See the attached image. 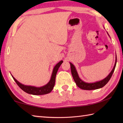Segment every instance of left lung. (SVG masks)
<instances>
[{"instance_id":"obj_1","label":"left lung","mask_w":123,"mask_h":123,"mask_svg":"<svg viewBox=\"0 0 123 123\" xmlns=\"http://www.w3.org/2000/svg\"><path fill=\"white\" fill-rule=\"evenodd\" d=\"M116 63H117V56H116L115 64H114V67L109 75H108L106 78L103 79V80L100 81H98V82H94V83H86L82 81L80 78H79L78 73L76 72V70L75 69V68L74 66L72 63H70V68H71V73H72L73 78L74 81L75 82L77 86H78L79 88H80L81 89H85V90H93V89H97L102 88V87H104L108 82L109 81V80H110V79H111L112 74H113V72L114 71V69H115Z\"/></svg>"}]
</instances>
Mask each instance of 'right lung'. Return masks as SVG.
<instances>
[{"label": "right lung", "mask_w": 123, "mask_h": 123, "mask_svg": "<svg viewBox=\"0 0 123 123\" xmlns=\"http://www.w3.org/2000/svg\"><path fill=\"white\" fill-rule=\"evenodd\" d=\"M62 62H63V61H61L55 66V67L54 68L53 73H52L51 79L50 80V81L46 85L41 87H36L30 86H25V85L20 84V83L18 82L17 80H16V79H15V78H13L12 76V78H13V80L15 81L16 84L18 85V86H19L23 91H24L25 92L32 95L46 94H48V93L51 92V91L53 90L54 85H55V78L58 69H59L60 66H61V64L62 63Z\"/></svg>", "instance_id": "right-lung-1"}]
</instances>
